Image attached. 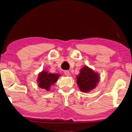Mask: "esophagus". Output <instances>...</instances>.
<instances>
[{
	"label": "esophagus",
	"mask_w": 132,
	"mask_h": 132,
	"mask_svg": "<svg viewBox=\"0 0 132 132\" xmlns=\"http://www.w3.org/2000/svg\"><path fill=\"white\" fill-rule=\"evenodd\" d=\"M64 73L66 76H69L70 75V72H69V71H68V70H65Z\"/></svg>",
	"instance_id": "esophagus-1"
}]
</instances>
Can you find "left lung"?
<instances>
[{
  "instance_id": "left-lung-1",
  "label": "left lung",
  "mask_w": 132,
  "mask_h": 132,
  "mask_svg": "<svg viewBox=\"0 0 132 132\" xmlns=\"http://www.w3.org/2000/svg\"><path fill=\"white\" fill-rule=\"evenodd\" d=\"M98 80V74L85 66L81 68L80 74L77 77V84L82 92H88L96 86Z\"/></svg>"
}]
</instances>
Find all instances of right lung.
<instances>
[{"instance_id":"right-lung-1","label":"right lung","mask_w":132,"mask_h":132,"mask_svg":"<svg viewBox=\"0 0 132 132\" xmlns=\"http://www.w3.org/2000/svg\"><path fill=\"white\" fill-rule=\"evenodd\" d=\"M59 77L58 74L48 73L47 71H43L39 74L38 79V86L41 88L48 91L50 86L56 82Z\"/></svg>"}]
</instances>
